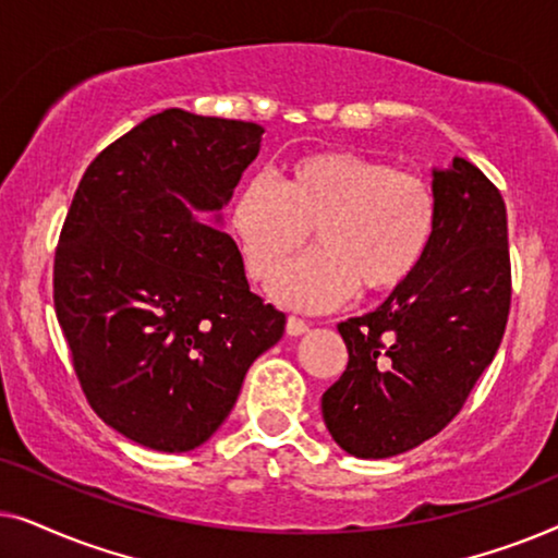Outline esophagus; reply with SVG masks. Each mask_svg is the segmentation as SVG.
Wrapping results in <instances>:
<instances>
[{
	"label": "esophagus",
	"mask_w": 558,
	"mask_h": 558,
	"mask_svg": "<svg viewBox=\"0 0 558 558\" xmlns=\"http://www.w3.org/2000/svg\"><path fill=\"white\" fill-rule=\"evenodd\" d=\"M307 330H310V325L304 323V319H300V317L287 319V335H292V338H296V335H304Z\"/></svg>",
	"instance_id": "1"
}]
</instances>
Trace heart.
<instances>
[{
  "mask_svg": "<svg viewBox=\"0 0 558 558\" xmlns=\"http://www.w3.org/2000/svg\"><path fill=\"white\" fill-rule=\"evenodd\" d=\"M437 205L424 180L355 151H312L294 159L277 182L251 178L231 203V231L254 279L271 281V296L296 310H330L357 287L393 292L414 277L429 248Z\"/></svg>",
  "mask_w": 558,
  "mask_h": 558,
  "instance_id": "1",
  "label": "heart"
}]
</instances>
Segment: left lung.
I'll use <instances>...</instances> for the list:
<instances>
[{
    "mask_svg": "<svg viewBox=\"0 0 558 558\" xmlns=\"http://www.w3.org/2000/svg\"><path fill=\"white\" fill-rule=\"evenodd\" d=\"M437 223L407 284L338 330L348 368L323 393L340 449L361 460L409 452L457 416L493 363L510 310L508 216L468 159L432 170Z\"/></svg>",
    "mask_w": 558,
    "mask_h": 558,
    "instance_id": "8db88e82",
    "label": "left lung"
}]
</instances>
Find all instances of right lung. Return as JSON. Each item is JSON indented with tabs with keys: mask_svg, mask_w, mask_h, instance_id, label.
Listing matches in <instances>:
<instances>
[{
	"mask_svg": "<svg viewBox=\"0 0 558 558\" xmlns=\"http://www.w3.org/2000/svg\"><path fill=\"white\" fill-rule=\"evenodd\" d=\"M262 134L251 121L155 113L88 165L60 233L52 296L83 393L157 452L208 441L251 363L284 335L220 213Z\"/></svg>",
	"mask_w": 558,
	"mask_h": 558,
	"instance_id": "obj_1",
	"label": "right lung"
}]
</instances>
